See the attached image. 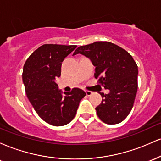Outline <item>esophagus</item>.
<instances>
[{
  "label": "esophagus",
  "instance_id": "1",
  "mask_svg": "<svg viewBox=\"0 0 161 161\" xmlns=\"http://www.w3.org/2000/svg\"><path fill=\"white\" fill-rule=\"evenodd\" d=\"M86 93L87 96H91L92 95V92L90 91H86Z\"/></svg>",
  "mask_w": 161,
  "mask_h": 161
}]
</instances>
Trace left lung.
<instances>
[{
	"label": "left lung",
	"mask_w": 161,
	"mask_h": 161,
	"mask_svg": "<svg viewBox=\"0 0 161 161\" xmlns=\"http://www.w3.org/2000/svg\"><path fill=\"white\" fill-rule=\"evenodd\" d=\"M88 57L95 66V77L110 92L95 108L101 121L109 125L123 121L132 110L138 89V66L129 53L111 42H96L80 46L73 55Z\"/></svg>",
	"instance_id": "8db88e82"
}]
</instances>
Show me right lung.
Here are the masks:
<instances>
[{
  "label": "right lung",
  "instance_id": "1",
  "mask_svg": "<svg viewBox=\"0 0 161 161\" xmlns=\"http://www.w3.org/2000/svg\"><path fill=\"white\" fill-rule=\"evenodd\" d=\"M76 45H44L29 56L23 66L25 93L38 115L49 124L61 126L73 120L86 92L75 88L59 89L56 79L61 74L64 58Z\"/></svg>",
  "mask_w": 161,
  "mask_h": 161
}]
</instances>
